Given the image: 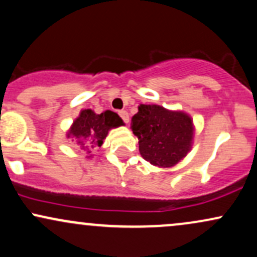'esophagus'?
Instances as JSON below:
<instances>
[{
	"instance_id": "obj_1",
	"label": "esophagus",
	"mask_w": 257,
	"mask_h": 257,
	"mask_svg": "<svg viewBox=\"0 0 257 257\" xmlns=\"http://www.w3.org/2000/svg\"><path fill=\"white\" fill-rule=\"evenodd\" d=\"M118 114H119L120 118H122L123 122H124V123H128V122H129V114H128V112L124 111V110H122V111L118 112Z\"/></svg>"
}]
</instances>
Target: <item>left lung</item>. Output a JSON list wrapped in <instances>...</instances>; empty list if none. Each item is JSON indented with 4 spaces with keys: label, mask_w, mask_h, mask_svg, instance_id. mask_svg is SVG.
Wrapping results in <instances>:
<instances>
[{
    "label": "left lung",
    "mask_w": 257,
    "mask_h": 257,
    "mask_svg": "<svg viewBox=\"0 0 257 257\" xmlns=\"http://www.w3.org/2000/svg\"><path fill=\"white\" fill-rule=\"evenodd\" d=\"M139 151L153 166L173 167L187 155L192 143V119L158 105H140L132 117Z\"/></svg>",
    "instance_id": "8db88e82"
}]
</instances>
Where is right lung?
Here are the masks:
<instances>
[{
	"label": "right lung",
	"instance_id": "add662e5",
	"mask_svg": "<svg viewBox=\"0 0 257 257\" xmlns=\"http://www.w3.org/2000/svg\"><path fill=\"white\" fill-rule=\"evenodd\" d=\"M122 124L123 120L120 117L112 111L96 114L91 110H83L73 122L67 137L72 135L76 145L83 151L90 153L91 149L102 145V140L111 128Z\"/></svg>",
	"mask_w": 257,
	"mask_h": 257
}]
</instances>
